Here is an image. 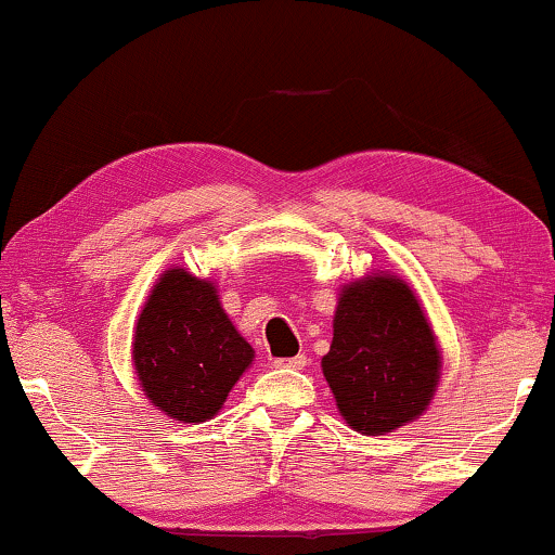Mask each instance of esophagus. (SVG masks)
Returning a JSON list of instances; mask_svg holds the SVG:
<instances>
[{
  "label": "esophagus",
  "instance_id": "34e87169",
  "mask_svg": "<svg viewBox=\"0 0 555 555\" xmlns=\"http://www.w3.org/2000/svg\"><path fill=\"white\" fill-rule=\"evenodd\" d=\"M307 363H310V359H307L305 353L294 356V359H279L276 366H284V369H305Z\"/></svg>",
  "mask_w": 555,
  "mask_h": 555
}]
</instances>
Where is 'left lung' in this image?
<instances>
[{"instance_id":"8db88e82","label":"left lung","mask_w":555,"mask_h":555,"mask_svg":"<svg viewBox=\"0 0 555 555\" xmlns=\"http://www.w3.org/2000/svg\"><path fill=\"white\" fill-rule=\"evenodd\" d=\"M322 374L353 430L387 435L423 415L440 350L406 282L378 271L343 286Z\"/></svg>"}]
</instances>
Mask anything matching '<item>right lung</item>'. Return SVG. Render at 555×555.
Returning a JSON list of instances; mask_svg holds the SVG:
<instances>
[{
	"label": "right lung",
	"mask_w": 555,
	"mask_h": 555,
	"mask_svg": "<svg viewBox=\"0 0 555 555\" xmlns=\"http://www.w3.org/2000/svg\"><path fill=\"white\" fill-rule=\"evenodd\" d=\"M254 361L215 284L168 269L135 325L132 363L145 397L181 423H205Z\"/></svg>",
	"instance_id": "1"
}]
</instances>
